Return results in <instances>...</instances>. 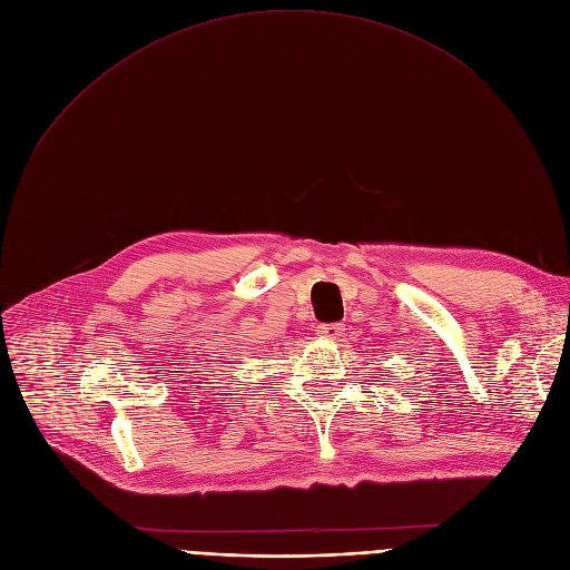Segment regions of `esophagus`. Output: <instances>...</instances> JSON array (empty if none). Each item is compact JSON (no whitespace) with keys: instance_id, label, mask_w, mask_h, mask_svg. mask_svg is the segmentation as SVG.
<instances>
[{"instance_id":"1","label":"esophagus","mask_w":570,"mask_h":570,"mask_svg":"<svg viewBox=\"0 0 570 570\" xmlns=\"http://www.w3.org/2000/svg\"><path fill=\"white\" fill-rule=\"evenodd\" d=\"M342 331H344L342 323H323V325H318V335L327 337V340H335Z\"/></svg>"}]
</instances>
